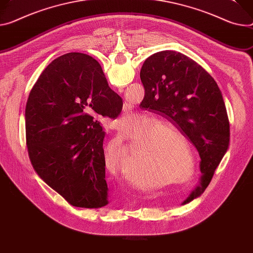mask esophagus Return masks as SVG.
<instances>
[{"label":"esophagus","instance_id":"34e87169","mask_svg":"<svg viewBox=\"0 0 253 253\" xmlns=\"http://www.w3.org/2000/svg\"><path fill=\"white\" fill-rule=\"evenodd\" d=\"M129 110H130V105L125 104V105H124V107H123V111H124V112H128Z\"/></svg>","mask_w":253,"mask_h":253}]
</instances>
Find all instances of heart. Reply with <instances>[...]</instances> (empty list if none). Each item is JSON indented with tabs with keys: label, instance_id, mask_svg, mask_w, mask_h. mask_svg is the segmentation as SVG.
Instances as JSON below:
<instances>
[{
	"label": "heart",
	"instance_id": "b5f03b06",
	"mask_svg": "<svg viewBox=\"0 0 253 253\" xmlns=\"http://www.w3.org/2000/svg\"><path fill=\"white\" fill-rule=\"evenodd\" d=\"M135 124V120L126 116L121 119L120 129L127 130ZM143 128L148 130L146 134L139 140V145L137 146V165L133 171L132 177L133 186L141 192H152L157 190L163 185L162 181H158L165 176H181L182 172L176 169L170 162V145L174 140L182 139L183 135L172 124H162V121L148 117L143 123ZM123 156L121 163L127 164L128 150L120 144ZM106 168L113 173H116L112 164L108 163L106 158Z\"/></svg>",
	"mask_w": 253,
	"mask_h": 253
}]
</instances>
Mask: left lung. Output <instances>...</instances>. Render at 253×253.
Listing matches in <instances>:
<instances>
[{
    "label": "left lung",
    "instance_id": "8db88e82",
    "mask_svg": "<svg viewBox=\"0 0 253 253\" xmlns=\"http://www.w3.org/2000/svg\"><path fill=\"white\" fill-rule=\"evenodd\" d=\"M145 96L140 106L168 119L199 151L200 186L183 201L197 198L214 175L229 145V120L214 79L187 55L170 50L149 56L140 71Z\"/></svg>",
    "mask_w": 253,
    "mask_h": 253
}]
</instances>
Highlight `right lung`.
Returning a JSON list of instances; mask_svg holds the SVG:
<instances>
[{
  "label": "right lung",
  "instance_id": "obj_1",
  "mask_svg": "<svg viewBox=\"0 0 253 253\" xmlns=\"http://www.w3.org/2000/svg\"><path fill=\"white\" fill-rule=\"evenodd\" d=\"M120 96L100 63L71 52L42 72L26 104V142L33 169L47 185L79 208L109 204L103 131L97 116L115 119Z\"/></svg>",
  "mask_w": 253,
  "mask_h": 253
}]
</instances>
